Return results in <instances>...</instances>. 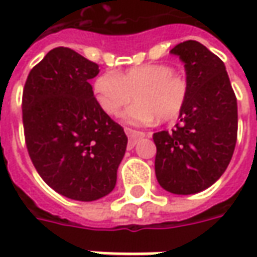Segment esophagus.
Listing matches in <instances>:
<instances>
[{
	"label": "esophagus",
	"mask_w": 257,
	"mask_h": 257,
	"mask_svg": "<svg viewBox=\"0 0 257 257\" xmlns=\"http://www.w3.org/2000/svg\"><path fill=\"white\" fill-rule=\"evenodd\" d=\"M124 132H125L127 137H128V143H130V146H134V144L137 143L139 139H143L146 136H150V134H146L143 133V132H137V130H132V128H125Z\"/></svg>",
	"instance_id": "obj_1"
}]
</instances>
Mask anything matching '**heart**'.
I'll use <instances>...</instances> for the list:
<instances>
[{"mask_svg":"<svg viewBox=\"0 0 257 257\" xmlns=\"http://www.w3.org/2000/svg\"><path fill=\"white\" fill-rule=\"evenodd\" d=\"M93 94L100 108L108 115H117L134 95L136 103L124 111L123 120L133 125H144L156 117L169 121L182 113L189 97V84L170 65L144 64L118 74L107 71L95 77Z\"/></svg>","mask_w":257,"mask_h":257,"instance_id":"b5f03b06","label":"heart"}]
</instances>
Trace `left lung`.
<instances>
[{"label":"left lung","instance_id":"obj_1","mask_svg":"<svg viewBox=\"0 0 257 257\" xmlns=\"http://www.w3.org/2000/svg\"><path fill=\"white\" fill-rule=\"evenodd\" d=\"M186 70L189 97L172 132L153 134L159 184L173 194H194L220 179L237 139V101L223 61L197 41L172 51Z\"/></svg>","mask_w":257,"mask_h":257}]
</instances>
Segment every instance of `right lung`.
<instances>
[{"label":"right lung","mask_w":257,"mask_h":257,"mask_svg":"<svg viewBox=\"0 0 257 257\" xmlns=\"http://www.w3.org/2000/svg\"><path fill=\"white\" fill-rule=\"evenodd\" d=\"M98 65L57 47L30 71L23 93L28 154L51 189L78 202L113 192L127 136L97 104Z\"/></svg>","instance_id":"1"}]
</instances>
